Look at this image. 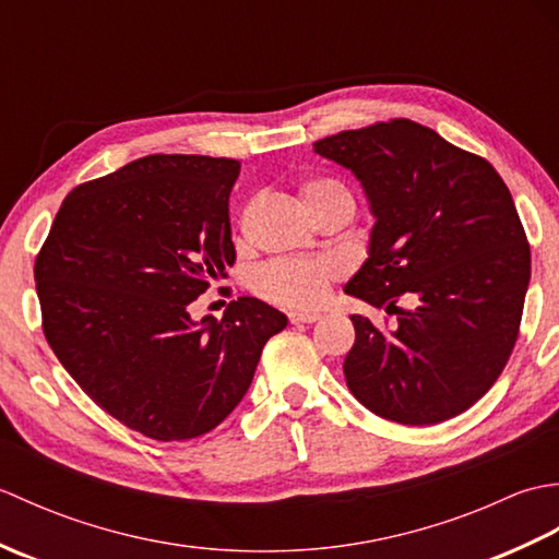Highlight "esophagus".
I'll list each match as a JSON object with an SVG mask.
<instances>
[{
  "label": "esophagus",
  "mask_w": 559,
  "mask_h": 559,
  "mask_svg": "<svg viewBox=\"0 0 559 559\" xmlns=\"http://www.w3.org/2000/svg\"><path fill=\"white\" fill-rule=\"evenodd\" d=\"M288 317H290L293 324H312V322H319V319H322V314H319V312H300V310L290 312Z\"/></svg>",
  "instance_id": "obj_1"
}]
</instances>
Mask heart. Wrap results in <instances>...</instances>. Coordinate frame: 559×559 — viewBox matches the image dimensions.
Masks as SVG:
<instances>
[{
	"instance_id": "obj_1",
	"label": "heart",
	"mask_w": 559,
	"mask_h": 559,
	"mask_svg": "<svg viewBox=\"0 0 559 559\" xmlns=\"http://www.w3.org/2000/svg\"><path fill=\"white\" fill-rule=\"evenodd\" d=\"M336 199H350V192L338 180H310L302 185V201L307 211L329 204ZM341 273V264L331 257H300V259H273L259 266L252 276V288L264 298L290 305L312 307L324 300L331 278Z\"/></svg>"
}]
</instances>
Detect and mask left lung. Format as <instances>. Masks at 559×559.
<instances>
[{
    "label": "left lung",
    "instance_id": "left-lung-1",
    "mask_svg": "<svg viewBox=\"0 0 559 559\" xmlns=\"http://www.w3.org/2000/svg\"><path fill=\"white\" fill-rule=\"evenodd\" d=\"M314 153L355 175L374 218L343 290L396 314L386 331L350 314L348 389L401 425L454 418L495 384L519 336L531 249L512 194L488 160L411 120L326 136Z\"/></svg>",
    "mask_w": 559,
    "mask_h": 559
}]
</instances>
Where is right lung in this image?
<instances>
[{
    "label": "right lung",
    "mask_w": 559,
    "mask_h": 559,
    "mask_svg": "<svg viewBox=\"0 0 559 559\" xmlns=\"http://www.w3.org/2000/svg\"><path fill=\"white\" fill-rule=\"evenodd\" d=\"M240 163L146 156L79 185L35 259L43 331L76 384L158 442L221 425L288 317L237 298L221 319L189 305L235 261L228 199Z\"/></svg>",
    "instance_id": "1"
}]
</instances>
